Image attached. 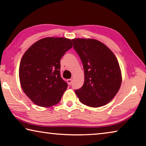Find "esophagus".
Wrapping results in <instances>:
<instances>
[{
    "label": "esophagus",
    "instance_id": "esophagus-1",
    "mask_svg": "<svg viewBox=\"0 0 146 146\" xmlns=\"http://www.w3.org/2000/svg\"><path fill=\"white\" fill-rule=\"evenodd\" d=\"M66 82H67V83L69 85H70L72 83V79H68V80H66Z\"/></svg>",
    "mask_w": 146,
    "mask_h": 146
}]
</instances>
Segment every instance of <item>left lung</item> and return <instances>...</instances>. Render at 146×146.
I'll return each instance as SVG.
<instances>
[{
    "instance_id": "left-lung-1",
    "label": "left lung",
    "mask_w": 146,
    "mask_h": 146,
    "mask_svg": "<svg viewBox=\"0 0 146 146\" xmlns=\"http://www.w3.org/2000/svg\"><path fill=\"white\" fill-rule=\"evenodd\" d=\"M72 41L82 60L85 76L83 85L75 93L86 106H105L114 98L121 86V74L116 56L98 40L79 38Z\"/></svg>"
}]
</instances>
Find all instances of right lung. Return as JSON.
I'll return each mask as SVG.
<instances>
[{
  "label": "right lung",
  "instance_id": "right-lung-1",
  "mask_svg": "<svg viewBox=\"0 0 146 146\" xmlns=\"http://www.w3.org/2000/svg\"><path fill=\"white\" fill-rule=\"evenodd\" d=\"M72 47L70 39L46 37L33 44L21 59L19 80L26 96L40 107L60 102L68 84L60 74V60Z\"/></svg>",
  "mask_w": 146,
  "mask_h": 146
}]
</instances>
